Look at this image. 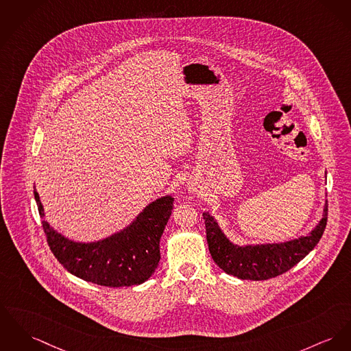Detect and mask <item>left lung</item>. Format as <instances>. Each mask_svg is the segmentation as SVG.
Masks as SVG:
<instances>
[{
    "mask_svg": "<svg viewBox=\"0 0 351 351\" xmlns=\"http://www.w3.org/2000/svg\"><path fill=\"white\" fill-rule=\"evenodd\" d=\"M202 215L214 262L225 273L239 280H263L286 273L317 246L326 228L327 202L322 219L310 233L280 243L235 245L221 230L211 214L205 211Z\"/></svg>",
    "mask_w": 351,
    "mask_h": 351,
    "instance_id": "left-lung-1",
    "label": "left lung"
}]
</instances>
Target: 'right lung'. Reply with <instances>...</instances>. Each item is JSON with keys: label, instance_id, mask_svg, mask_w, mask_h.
<instances>
[{"label": "right lung", "instance_id": "add662e5", "mask_svg": "<svg viewBox=\"0 0 351 351\" xmlns=\"http://www.w3.org/2000/svg\"><path fill=\"white\" fill-rule=\"evenodd\" d=\"M47 245L58 262L73 276L109 287L141 285L156 271L160 239L171 215V195L149 204L136 219L118 233L97 242H75L56 232L44 219V206L34 189Z\"/></svg>", "mask_w": 351, "mask_h": 351}]
</instances>
